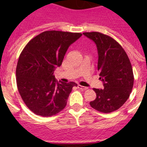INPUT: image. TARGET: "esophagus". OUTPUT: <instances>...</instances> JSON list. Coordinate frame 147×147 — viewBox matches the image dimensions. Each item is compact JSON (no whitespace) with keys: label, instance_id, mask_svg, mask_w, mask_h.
Returning <instances> with one entry per match:
<instances>
[{"label":"esophagus","instance_id":"obj_1","mask_svg":"<svg viewBox=\"0 0 147 147\" xmlns=\"http://www.w3.org/2000/svg\"><path fill=\"white\" fill-rule=\"evenodd\" d=\"M78 88H80V89L82 90H85L88 89V88H87V87L82 86V85H78Z\"/></svg>","mask_w":147,"mask_h":147}]
</instances>
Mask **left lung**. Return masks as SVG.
I'll use <instances>...</instances> for the list:
<instances>
[{
    "instance_id": "1",
    "label": "left lung",
    "mask_w": 147,
    "mask_h": 147,
    "mask_svg": "<svg viewBox=\"0 0 147 147\" xmlns=\"http://www.w3.org/2000/svg\"><path fill=\"white\" fill-rule=\"evenodd\" d=\"M83 34L96 43L98 50V71L104 88L93 90L96 98L90 102L95 110L108 113L120 108L129 97L134 76L129 57L113 38L99 32Z\"/></svg>"
}]
</instances>
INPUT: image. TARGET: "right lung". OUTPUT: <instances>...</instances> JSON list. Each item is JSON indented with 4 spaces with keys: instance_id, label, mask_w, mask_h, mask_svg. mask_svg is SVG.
Returning <instances> with one entry per match:
<instances>
[{
    "instance_id": "obj_1",
    "label": "right lung",
    "mask_w": 147,
    "mask_h": 147,
    "mask_svg": "<svg viewBox=\"0 0 147 147\" xmlns=\"http://www.w3.org/2000/svg\"><path fill=\"white\" fill-rule=\"evenodd\" d=\"M82 35L46 31L30 40L22 51L16 67L17 86L24 103L36 115L49 117L65 107L77 84L58 82L54 70L62 65L68 47Z\"/></svg>"
}]
</instances>
